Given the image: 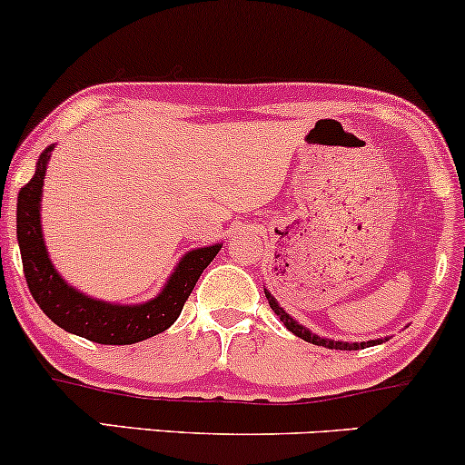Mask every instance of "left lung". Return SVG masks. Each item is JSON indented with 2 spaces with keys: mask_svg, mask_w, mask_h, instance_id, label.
<instances>
[{
  "mask_svg": "<svg viewBox=\"0 0 465 465\" xmlns=\"http://www.w3.org/2000/svg\"><path fill=\"white\" fill-rule=\"evenodd\" d=\"M264 292H266V300H269V306L273 308V312L277 314V317H280V322L286 325L288 330H291L292 334L295 336H300V339H303V341H308V343H312V345H322V348H328V350H365V348H371V345H378V343H382V339H376V341H361V343H345V341H332V339H322V336H317V334H312L311 330H306L303 328L302 323H297L295 319L291 317V314H288L284 308L280 306V303L275 302V297L271 295L269 291H266L264 288Z\"/></svg>",
  "mask_w": 465,
  "mask_h": 465,
  "instance_id": "8db88e82",
  "label": "left lung"
}]
</instances>
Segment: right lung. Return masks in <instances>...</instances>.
Returning a JSON list of instances; mask_svg holds the SVG:
<instances>
[{
    "instance_id": "1",
    "label": "right lung",
    "mask_w": 465,
    "mask_h": 465,
    "mask_svg": "<svg viewBox=\"0 0 465 465\" xmlns=\"http://www.w3.org/2000/svg\"><path fill=\"white\" fill-rule=\"evenodd\" d=\"M52 146H47L32 177L17 196V240L28 288L39 308L67 332L103 345H131L163 332L177 322L183 303L194 291L207 264L223 244L192 249L179 260L177 269L157 297L137 306L100 302L76 291L56 273L47 255L41 232V194Z\"/></svg>"
}]
</instances>
